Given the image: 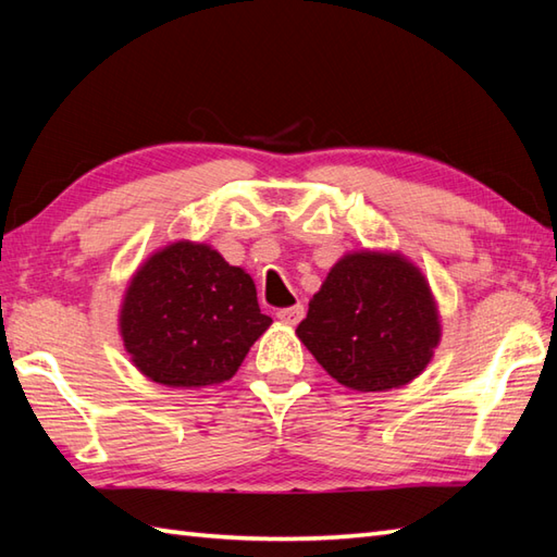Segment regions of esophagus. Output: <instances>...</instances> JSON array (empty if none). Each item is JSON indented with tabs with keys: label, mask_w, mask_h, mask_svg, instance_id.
<instances>
[{
	"label": "esophagus",
	"mask_w": 557,
	"mask_h": 557,
	"mask_svg": "<svg viewBox=\"0 0 557 557\" xmlns=\"http://www.w3.org/2000/svg\"><path fill=\"white\" fill-rule=\"evenodd\" d=\"M277 318L285 325H297L301 318H304V306L297 304V306H289V309H280L277 311Z\"/></svg>",
	"instance_id": "1"
}]
</instances>
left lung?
<instances>
[{
    "label": "left lung",
    "mask_w": 557,
    "mask_h": 557,
    "mask_svg": "<svg viewBox=\"0 0 557 557\" xmlns=\"http://www.w3.org/2000/svg\"><path fill=\"white\" fill-rule=\"evenodd\" d=\"M337 383L383 393L429 366L441 323L421 272L393 253H349L327 272L297 327Z\"/></svg>",
    "instance_id": "1"
}]
</instances>
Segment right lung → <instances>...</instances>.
Here are the masks:
<instances>
[{
    "mask_svg": "<svg viewBox=\"0 0 557 557\" xmlns=\"http://www.w3.org/2000/svg\"><path fill=\"white\" fill-rule=\"evenodd\" d=\"M270 323L253 280L191 242L162 248L140 265L120 318L138 371L168 387L230 381Z\"/></svg>",
    "mask_w": 557,
    "mask_h": 557,
    "instance_id": "right-lung-1",
    "label": "right lung"
}]
</instances>
